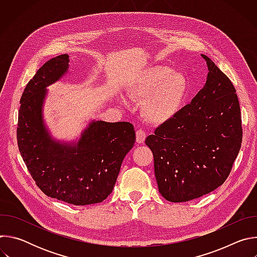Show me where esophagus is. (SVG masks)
Wrapping results in <instances>:
<instances>
[{
	"instance_id": "esophagus-1",
	"label": "esophagus",
	"mask_w": 257,
	"mask_h": 257,
	"mask_svg": "<svg viewBox=\"0 0 257 257\" xmlns=\"http://www.w3.org/2000/svg\"><path fill=\"white\" fill-rule=\"evenodd\" d=\"M145 138H146V133L144 132V130L139 129V130L136 131V141H137V143H140V144L144 143Z\"/></svg>"
}]
</instances>
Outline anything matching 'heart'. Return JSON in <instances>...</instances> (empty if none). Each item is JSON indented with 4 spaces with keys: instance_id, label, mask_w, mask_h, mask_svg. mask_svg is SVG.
I'll return each instance as SVG.
<instances>
[{
    "instance_id": "1",
    "label": "heart",
    "mask_w": 257,
    "mask_h": 257,
    "mask_svg": "<svg viewBox=\"0 0 257 257\" xmlns=\"http://www.w3.org/2000/svg\"><path fill=\"white\" fill-rule=\"evenodd\" d=\"M189 82L183 73L163 65L143 70L126 88V95L132 100H142L141 113L154 125L172 120L184 103Z\"/></svg>"
}]
</instances>
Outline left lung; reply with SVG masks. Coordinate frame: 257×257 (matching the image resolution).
<instances>
[{
    "label": "left lung",
    "mask_w": 257,
    "mask_h": 257,
    "mask_svg": "<svg viewBox=\"0 0 257 257\" xmlns=\"http://www.w3.org/2000/svg\"><path fill=\"white\" fill-rule=\"evenodd\" d=\"M202 89L169 122L146 137L159 191L171 202H185L221 186L242 143L241 112L231 80L205 55Z\"/></svg>",
    "instance_id": "1"
}]
</instances>
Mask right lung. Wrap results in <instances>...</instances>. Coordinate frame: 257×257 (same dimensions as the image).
Masks as SVG:
<instances>
[{"mask_svg":"<svg viewBox=\"0 0 257 257\" xmlns=\"http://www.w3.org/2000/svg\"><path fill=\"white\" fill-rule=\"evenodd\" d=\"M68 68L69 56H58L27 83L20 99L18 148L46 195L74 205L98 203L112 193L122 162L135 143V130L129 122L92 121L76 142L54 139L43 117L47 86L64 76Z\"/></svg>","mask_w":257,"mask_h":257,"instance_id":"1","label":"right lung"}]
</instances>
